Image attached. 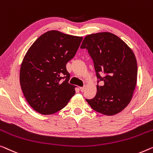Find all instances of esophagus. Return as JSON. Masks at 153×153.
<instances>
[{"instance_id": "34e87169", "label": "esophagus", "mask_w": 153, "mask_h": 153, "mask_svg": "<svg viewBox=\"0 0 153 153\" xmlns=\"http://www.w3.org/2000/svg\"><path fill=\"white\" fill-rule=\"evenodd\" d=\"M79 89H80L81 92H83V91H84V90H85V86H82V87H80V88H79Z\"/></svg>"}]
</instances>
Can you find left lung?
Here are the masks:
<instances>
[{"instance_id": "1", "label": "left lung", "mask_w": 153, "mask_h": 153, "mask_svg": "<svg viewBox=\"0 0 153 153\" xmlns=\"http://www.w3.org/2000/svg\"><path fill=\"white\" fill-rule=\"evenodd\" d=\"M80 48L88 50L98 79L96 95L93 99H86V102L100 113H119L130 103L136 86L135 54L124 41L109 32L86 36Z\"/></svg>"}]
</instances>
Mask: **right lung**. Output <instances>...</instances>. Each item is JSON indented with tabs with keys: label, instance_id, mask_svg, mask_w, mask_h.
I'll list each match as a JSON object with an SVG mask.
<instances>
[{
	"label": "right lung",
	"instance_id": "add662e5",
	"mask_svg": "<svg viewBox=\"0 0 153 153\" xmlns=\"http://www.w3.org/2000/svg\"><path fill=\"white\" fill-rule=\"evenodd\" d=\"M82 37L49 31L33 43L25 56L20 83L29 105L42 115L62 109L74 96L66 65L76 55Z\"/></svg>",
	"mask_w": 153,
	"mask_h": 153
}]
</instances>
